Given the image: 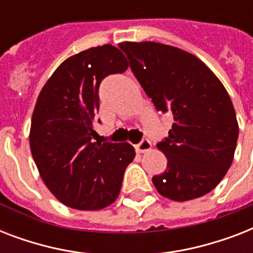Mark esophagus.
<instances>
[{
  "mask_svg": "<svg viewBox=\"0 0 253 253\" xmlns=\"http://www.w3.org/2000/svg\"><path fill=\"white\" fill-rule=\"evenodd\" d=\"M151 142L148 139H143L142 142L138 143L136 146H135V151L138 152V154H143V152H147V151L151 150Z\"/></svg>",
  "mask_w": 253,
  "mask_h": 253,
  "instance_id": "esophagus-1",
  "label": "esophagus"
}]
</instances>
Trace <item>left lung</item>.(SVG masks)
I'll return each instance as SVG.
<instances>
[{
	"mask_svg": "<svg viewBox=\"0 0 253 253\" xmlns=\"http://www.w3.org/2000/svg\"><path fill=\"white\" fill-rule=\"evenodd\" d=\"M139 84L160 113L173 115L168 136L158 143L168 164L152 177L162 196L189 201L211 192L231 167L239 127L219 79L182 49L155 42H125Z\"/></svg>",
	"mask_w": 253,
	"mask_h": 253,
	"instance_id": "8db88e82",
	"label": "left lung"
}]
</instances>
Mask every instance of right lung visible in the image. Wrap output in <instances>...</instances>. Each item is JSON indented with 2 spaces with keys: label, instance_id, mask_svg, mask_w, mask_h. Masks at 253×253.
<instances>
[{
  "label": "right lung",
  "instance_id": "add662e5",
  "mask_svg": "<svg viewBox=\"0 0 253 253\" xmlns=\"http://www.w3.org/2000/svg\"><path fill=\"white\" fill-rule=\"evenodd\" d=\"M126 69V57L117 47H93L61 63L38 97L31 154L47 188L68 208L99 210L118 198L134 147L94 142L93 121L101 81Z\"/></svg>",
  "mask_w": 253,
  "mask_h": 253
}]
</instances>
